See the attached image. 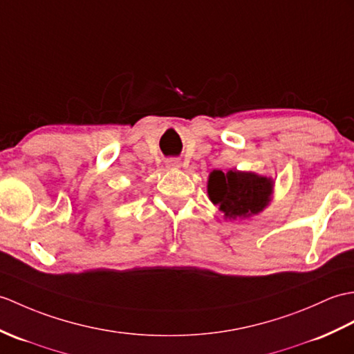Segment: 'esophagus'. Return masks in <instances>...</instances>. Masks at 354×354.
<instances>
[{
	"label": "esophagus",
	"instance_id": "1",
	"mask_svg": "<svg viewBox=\"0 0 354 354\" xmlns=\"http://www.w3.org/2000/svg\"><path fill=\"white\" fill-rule=\"evenodd\" d=\"M166 167L167 169H178V167H180V161L178 158H169L166 161Z\"/></svg>",
	"mask_w": 354,
	"mask_h": 354
}]
</instances>
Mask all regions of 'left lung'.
<instances>
[{"label":"left lung","instance_id":"8db88e82","mask_svg":"<svg viewBox=\"0 0 354 354\" xmlns=\"http://www.w3.org/2000/svg\"><path fill=\"white\" fill-rule=\"evenodd\" d=\"M273 180L254 174L214 170L208 180V196L229 218L258 214L267 207Z\"/></svg>","mask_w":354,"mask_h":354}]
</instances>
